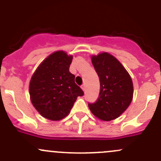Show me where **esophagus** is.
<instances>
[{"instance_id": "1", "label": "esophagus", "mask_w": 161, "mask_h": 161, "mask_svg": "<svg viewBox=\"0 0 161 161\" xmlns=\"http://www.w3.org/2000/svg\"><path fill=\"white\" fill-rule=\"evenodd\" d=\"M81 88H82V90L85 91V90H86V86H85V84H82V85L81 86Z\"/></svg>"}]
</instances>
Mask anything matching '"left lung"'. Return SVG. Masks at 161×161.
Wrapping results in <instances>:
<instances>
[{
  "label": "left lung",
  "instance_id": "left-lung-1",
  "mask_svg": "<svg viewBox=\"0 0 161 161\" xmlns=\"http://www.w3.org/2000/svg\"><path fill=\"white\" fill-rule=\"evenodd\" d=\"M92 63L100 79V93L90 110L97 118L111 121L118 118L131 103L132 81L122 64L108 53L92 57Z\"/></svg>",
  "mask_w": 161,
  "mask_h": 161
}]
</instances>
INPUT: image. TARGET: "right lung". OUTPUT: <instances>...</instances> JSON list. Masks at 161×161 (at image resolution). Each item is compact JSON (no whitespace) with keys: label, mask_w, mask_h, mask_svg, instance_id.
<instances>
[{"label":"right lung","mask_w":161,"mask_h":161,"mask_svg":"<svg viewBox=\"0 0 161 161\" xmlns=\"http://www.w3.org/2000/svg\"><path fill=\"white\" fill-rule=\"evenodd\" d=\"M72 56L57 51L48 56L34 72L30 84L31 101L43 117L58 121L65 118L78 97L84 92L69 71Z\"/></svg>","instance_id":"right-lung-1"}]
</instances>
